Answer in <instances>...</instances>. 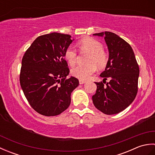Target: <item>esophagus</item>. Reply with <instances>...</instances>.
I'll use <instances>...</instances> for the list:
<instances>
[{"label":"esophagus","instance_id":"esophagus-1","mask_svg":"<svg viewBox=\"0 0 155 155\" xmlns=\"http://www.w3.org/2000/svg\"><path fill=\"white\" fill-rule=\"evenodd\" d=\"M86 83V81H84V80H79V84H84V83Z\"/></svg>","mask_w":155,"mask_h":155}]
</instances>
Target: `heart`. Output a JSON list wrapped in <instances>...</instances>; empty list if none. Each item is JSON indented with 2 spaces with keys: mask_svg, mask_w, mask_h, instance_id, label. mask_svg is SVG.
Wrapping results in <instances>:
<instances>
[{
  "mask_svg": "<svg viewBox=\"0 0 155 155\" xmlns=\"http://www.w3.org/2000/svg\"><path fill=\"white\" fill-rule=\"evenodd\" d=\"M82 51L91 52L88 62L85 65H78L71 70V74L81 80H87L94 74L97 66L100 68L104 67L108 62V55L103 50V45L101 42L93 38H84L79 42ZM65 59L71 66H74L77 61L78 53L76 49L70 46L64 53Z\"/></svg>",
  "mask_w": 155,
  "mask_h": 155,
  "instance_id": "obj_1",
  "label": "heart"
}]
</instances>
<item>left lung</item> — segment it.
I'll return each instance as SVG.
<instances>
[{
  "label": "left lung",
  "instance_id": "obj_1",
  "mask_svg": "<svg viewBox=\"0 0 155 155\" xmlns=\"http://www.w3.org/2000/svg\"><path fill=\"white\" fill-rule=\"evenodd\" d=\"M104 37L108 51L105 71L100 76L103 83H96L97 89L92 98L98 110L106 114L123 111L133 103L138 91L139 68L132 47L119 36L111 32L93 34ZM110 81L104 84V80Z\"/></svg>",
  "mask_w": 155,
  "mask_h": 155
}]
</instances>
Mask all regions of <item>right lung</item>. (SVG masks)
Masks as SVG:
<instances>
[{
    "label": "right lung",
    "instance_id": "obj_1",
    "mask_svg": "<svg viewBox=\"0 0 155 155\" xmlns=\"http://www.w3.org/2000/svg\"><path fill=\"white\" fill-rule=\"evenodd\" d=\"M52 32L37 37L22 60L20 83L31 106L47 117L58 115L70 106L71 93L78 86L71 77L64 59L67 48L74 39Z\"/></svg>",
    "mask_w": 155,
    "mask_h": 155
}]
</instances>
